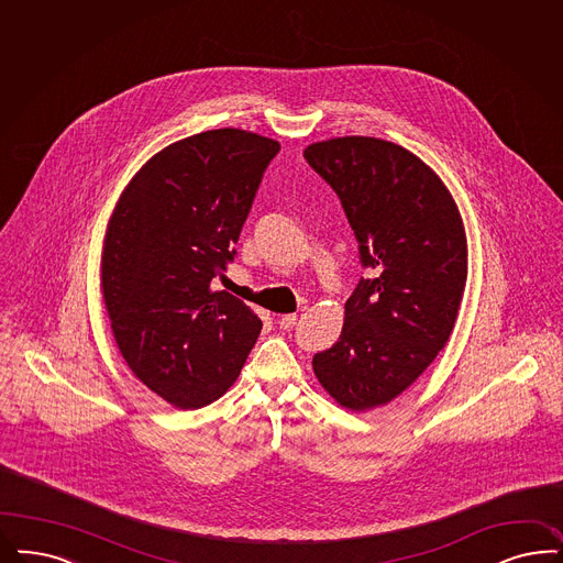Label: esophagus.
<instances>
[{
	"label": "esophagus",
	"mask_w": 563,
	"mask_h": 563,
	"mask_svg": "<svg viewBox=\"0 0 563 563\" xmlns=\"http://www.w3.org/2000/svg\"><path fill=\"white\" fill-rule=\"evenodd\" d=\"M296 321H298V314L296 312H288V314H279L277 317V325L282 328V330H290L296 325Z\"/></svg>",
	"instance_id": "1"
}]
</instances>
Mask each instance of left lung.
<instances>
[{
    "mask_svg": "<svg viewBox=\"0 0 563 563\" xmlns=\"http://www.w3.org/2000/svg\"><path fill=\"white\" fill-rule=\"evenodd\" d=\"M305 158L338 194L363 267L332 349L312 372L333 400L369 411L402 395L449 342L467 282V235L437 170L393 142L346 135Z\"/></svg>",
    "mask_w": 563,
    "mask_h": 563,
    "instance_id": "1",
    "label": "left lung"
}]
</instances>
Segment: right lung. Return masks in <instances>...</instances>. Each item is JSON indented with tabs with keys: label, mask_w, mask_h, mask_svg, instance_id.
Here are the masks:
<instances>
[{
	"label": "right lung",
	"mask_w": 563,
	"mask_h": 563,
	"mask_svg": "<svg viewBox=\"0 0 563 563\" xmlns=\"http://www.w3.org/2000/svg\"><path fill=\"white\" fill-rule=\"evenodd\" d=\"M279 142L212 129L156 152L123 189L106 228L100 288L129 369L177 409L225 395L261 319L210 282L233 244Z\"/></svg>",
	"instance_id": "add662e5"
}]
</instances>
